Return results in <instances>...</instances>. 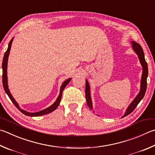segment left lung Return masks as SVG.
I'll return each instance as SVG.
<instances>
[{
    "instance_id": "left-lung-1",
    "label": "left lung",
    "mask_w": 155,
    "mask_h": 155,
    "mask_svg": "<svg viewBox=\"0 0 155 155\" xmlns=\"http://www.w3.org/2000/svg\"><path fill=\"white\" fill-rule=\"evenodd\" d=\"M131 43L132 44V47H133L134 51L136 52L137 56H138L140 64H141V65L142 66L143 72H142V78H141L140 91L139 92V94H137V95L136 97H135V99L134 100L133 102L130 104V105L128 106V108L126 110L125 113L124 115H123V117L127 116L128 114L131 113V112L134 110V109L136 108L137 104H138L140 101L142 100V98L144 97L146 91V87H147V81H146V80H147L148 71L147 63H146L144 58V51H143L142 47L140 46L138 43H137L136 42L131 41ZM85 97L87 100V105H88L89 109L91 110H93L92 101L91 98V95H90V87L87 80H86V83H85Z\"/></svg>"
}]
</instances>
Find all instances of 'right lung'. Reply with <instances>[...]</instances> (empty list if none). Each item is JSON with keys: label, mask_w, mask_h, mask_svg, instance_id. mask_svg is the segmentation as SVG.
I'll list each match as a JSON object with an SVG mask.
<instances>
[{"label": "right lung", "mask_w": 155, "mask_h": 155, "mask_svg": "<svg viewBox=\"0 0 155 155\" xmlns=\"http://www.w3.org/2000/svg\"><path fill=\"white\" fill-rule=\"evenodd\" d=\"M13 40V38L11 39V41L9 43V46H8V49L7 50V51L5 52V55H4V58H3V60H2V85H3V87L5 92L6 94L8 95V96L10 98V100H11V102H13L14 105L16 106V108H18L19 111L22 112L24 114L26 115V116H29V117H38V116H42V115H45L47 114H49L50 112H53V110L58 108V106H59L61 101V95H62V92L64 91V88H65L66 86L68 85L69 82L71 81V78H68L66 81H64V82L62 83L61 87H60V95H58V97L57 98V100H55V102L51 106H50L48 108H47L43 110H41L37 112H27L24 110H22L20 108H19V104L16 102V101L15 99L13 97L12 95L9 91V89L8 88V85H7V61H8V58H9V55L10 53V49H11V44H12V42Z\"/></svg>", "instance_id": "obj_1"}]
</instances>
